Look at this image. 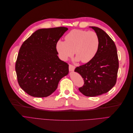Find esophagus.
<instances>
[{
  "instance_id": "obj_1",
  "label": "esophagus",
  "mask_w": 133,
  "mask_h": 133,
  "mask_svg": "<svg viewBox=\"0 0 133 133\" xmlns=\"http://www.w3.org/2000/svg\"><path fill=\"white\" fill-rule=\"evenodd\" d=\"M75 66H74V65H71V64H69V71H73L74 70V69H75Z\"/></svg>"
}]
</instances>
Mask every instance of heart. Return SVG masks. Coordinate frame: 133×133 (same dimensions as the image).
Masks as SVG:
<instances>
[{"mask_svg": "<svg viewBox=\"0 0 133 133\" xmlns=\"http://www.w3.org/2000/svg\"><path fill=\"white\" fill-rule=\"evenodd\" d=\"M99 38L93 31L74 29L65 37V41L59 40L56 43V50L59 58L66 61L76 55V61L83 63L90 62L98 51Z\"/></svg>", "mask_w": 133, "mask_h": 133, "instance_id": "b5f03b06", "label": "heart"}]
</instances>
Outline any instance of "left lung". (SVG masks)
<instances>
[{"label": "left lung", "instance_id": "1", "mask_svg": "<svg viewBox=\"0 0 133 133\" xmlns=\"http://www.w3.org/2000/svg\"><path fill=\"white\" fill-rule=\"evenodd\" d=\"M90 28L99 37L98 51L90 62L76 67L74 71L84 80L79 90L87 96H96L107 93L115 85L119 60L116 45L109 36L99 28Z\"/></svg>", "mask_w": 133, "mask_h": 133}]
</instances>
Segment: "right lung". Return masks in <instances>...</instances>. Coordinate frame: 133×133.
Listing matches in <instances>:
<instances>
[{
  "label": "right lung",
  "instance_id": "obj_1",
  "mask_svg": "<svg viewBox=\"0 0 133 133\" xmlns=\"http://www.w3.org/2000/svg\"><path fill=\"white\" fill-rule=\"evenodd\" d=\"M68 30L66 27L38 29L23 43L15 71L19 86L28 94L49 96L68 74L69 65L59 58L56 50V43Z\"/></svg>",
  "mask_w": 133,
  "mask_h": 133
}]
</instances>
